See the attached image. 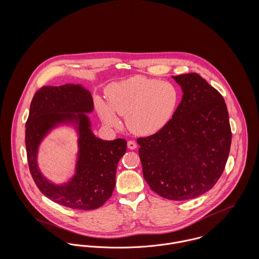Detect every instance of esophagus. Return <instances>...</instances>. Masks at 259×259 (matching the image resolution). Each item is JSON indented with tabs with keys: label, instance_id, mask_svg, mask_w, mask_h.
Returning a JSON list of instances; mask_svg holds the SVG:
<instances>
[{
	"label": "esophagus",
	"instance_id": "1",
	"mask_svg": "<svg viewBox=\"0 0 259 259\" xmlns=\"http://www.w3.org/2000/svg\"><path fill=\"white\" fill-rule=\"evenodd\" d=\"M127 148H130V149H135V148H137V144L135 142H133V141H130V142H127Z\"/></svg>",
	"mask_w": 259,
	"mask_h": 259
}]
</instances>
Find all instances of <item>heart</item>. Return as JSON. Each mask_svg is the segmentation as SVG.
Returning a JSON list of instances; mask_svg holds the SVG:
<instances>
[{"label": "heart", "mask_w": 259, "mask_h": 259, "mask_svg": "<svg viewBox=\"0 0 259 259\" xmlns=\"http://www.w3.org/2000/svg\"><path fill=\"white\" fill-rule=\"evenodd\" d=\"M107 105L97 99V110L103 121L118 127L115 114L125 116L130 132L149 136L159 132L171 119L180 103V93L175 84L143 75H136L111 83L107 88Z\"/></svg>", "instance_id": "heart-1"}]
</instances>
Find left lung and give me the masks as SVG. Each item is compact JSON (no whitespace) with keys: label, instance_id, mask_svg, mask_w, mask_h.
I'll list each match as a JSON object with an SVG mask.
<instances>
[{"label":"left lung","instance_id":"8db88e82","mask_svg":"<svg viewBox=\"0 0 259 259\" xmlns=\"http://www.w3.org/2000/svg\"><path fill=\"white\" fill-rule=\"evenodd\" d=\"M183 98L172 118L156 134L138 139L144 178L171 200L197 197L220 180L231 145L222 95L198 74L172 75Z\"/></svg>","mask_w":259,"mask_h":259}]
</instances>
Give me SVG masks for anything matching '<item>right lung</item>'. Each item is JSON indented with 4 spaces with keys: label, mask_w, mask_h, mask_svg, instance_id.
I'll return each mask as SVG.
<instances>
[{
    "label": "right lung",
    "mask_w": 259,
    "mask_h": 259,
    "mask_svg": "<svg viewBox=\"0 0 259 259\" xmlns=\"http://www.w3.org/2000/svg\"><path fill=\"white\" fill-rule=\"evenodd\" d=\"M93 111L92 95L83 85H48L35 94L26 122L27 156L35 184L45 196L73 209H96L111 197L117 163L126 150L123 139L104 141L94 135L87 114ZM61 125L74 127L79 149L73 178L56 185L39 170L37 152L43 139Z\"/></svg>",
    "instance_id": "obj_1"
}]
</instances>
